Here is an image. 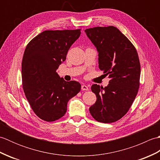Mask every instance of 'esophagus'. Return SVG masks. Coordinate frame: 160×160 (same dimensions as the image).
Masks as SVG:
<instances>
[{
	"label": "esophagus",
	"mask_w": 160,
	"mask_h": 160,
	"mask_svg": "<svg viewBox=\"0 0 160 160\" xmlns=\"http://www.w3.org/2000/svg\"><path fill=\"white\" fill-rule=\"evenodd\" d=\"M81 89H82V90L83 91H88L89 90V87H88V86L85 85V84H83V85H82V87H81Z\"/></svg>",
	"instance_id": "obj_1"
}]
</instances>
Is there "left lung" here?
<instances>
[{"label": "left lung", "mask_w": 160, "mask_h": 160, "mask_svg": "<svg viewBox=\"0 0 160 160\" xmlns=\"http://www.w3.org/2000/svg\"><path fill=\"white\" fill-rule=\"evenodd\" d=\"M85 32L98 52L100 69L110 78L104 88L91 86L97 100L90 113L102 123L116 122L127 113L138 92L141 69L137 50L115 27H96Z\"/></svg>", "instance_id": "8db88e82"}]
</instances>
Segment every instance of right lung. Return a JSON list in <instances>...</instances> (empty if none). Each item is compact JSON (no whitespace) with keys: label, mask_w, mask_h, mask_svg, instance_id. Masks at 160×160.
Listing matches in <instances>:
<instances>
[{"label":"right lung","mask_w":160,"mask_h":160,"mask_svg":"<svg viewBox=\"0 0 160 160\" xmlns=\"http://www.w3.org/2000/svg\"><path fill=\"white\" fill-rule=\"evenodd\" d=\"M80 30H46L26 47L22 61L23 90L32 110L43 120L53 122L64 116L68 101L81 89L79 82H66L56 72Z\"/></svg>","instance_id":"right-lung-1"}]
</instances>
